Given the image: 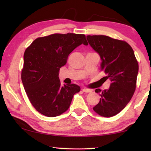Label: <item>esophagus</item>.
Masks as SVG:
<instances>
[{
	"label": "esophagus",
	"instance_id": "1",
	"mask_svg": "<svg viewBox=\"0 0 151 151\" xmlns=\"http://www.w3.org/2000/svg\"><path fill=\"white\" fill-rule=\"evenodd\" d=\"M83 91L84 92V93H91V92H92V91L90 90V89H86V88H83Z\"/></svg>",
	"mask_w": 151,
	"mask_h": 151
}]
</instances>
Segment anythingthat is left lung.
I'll return each mask as SVG.
<instances>
[{"label": "left lung", "instance_id": "1", "mask_svg": "<svg viewBox=\"0 0 151 151\" xmlns=\"http://www.w3.org/2000/svg\"><path fill=\"white\" fill-rule=\"evenodd\" d=\"M91 47L100 55L101 68L111 81L109 89L95 90L101 96L93 110L99 115L111 117L119 113L131 101L136 88L139 64L127 42L104 35H88Z\"/></svg>", "mask_w": 151, "mask_h": 151}]
</instances>
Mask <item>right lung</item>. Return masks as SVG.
I'll return each mask as SVG.
<instances>
[{
    "label": "right lung",
    "mask_w": 151,
    "mask_h": 151,
    "mask_svg": "<svg viewBox=\"0 0 151 151\" xmlns=\"http://www.w3.org/2000/svg\"><path fill=\"white\" fill-rule=\"evenodd\" d=\"M82 44L88 45L85 35L52 34L37 38L25 50L22 82L30 102L43 115H60L80 91L75 84L61 85L58 72L70 53Z\"/></svg>",
    "instance_id": "add662e5"
}]
</instances>
